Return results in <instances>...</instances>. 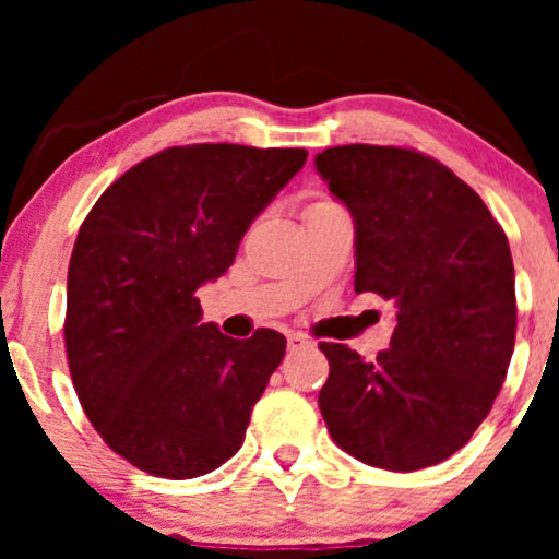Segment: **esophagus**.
Returning <instances> with one entry per match:
<instances>
[{
	"mask_svg": "<svg viewBox=\"0 0 559 559\" xmlns=\"http://www.w3.org/2000/svg\"><path fill=\"white\" fill-rule=\"evenodd\" d=\"M305 346H310L307 336H301V333H288V352L305 349Z\"/></svg>",
	"mask_w": 559,
	"mask_h": 559,
	"instance_id": "1",
	"label": "esophagus"
}]
</instances>
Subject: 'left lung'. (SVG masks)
Segmentation results:
<instances>
[{
	"label": "left lung",
	"instance_id": "left-lung-1",
	"mask_svg": "<svg viewBox=\"0 0 559 559\" xmlns=\"http://www.w3.org/2000/svg\"><path fill=\"white\" fill-rule=\"evenodd\" d=\"M355 221V292L396 305L391 346L365 362L320 344L318 404L344 452L409 473L463 449L489 415L515 346V267L502 226L447 165L402 146L316 157Z\"/></svg>",
	"mask_w": 559,
	"mask_h": 559
}]
</instances>
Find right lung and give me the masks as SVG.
Instances as JSON below:
<instances>
[{
    "mask_svg": "<svg viewBox=\"0 0 559 559\" xmlns=\"http://www.w3.org/2000/svg\"><path fill=\"white\" fill-rule=\"evenodd\" d=\"M305 150L170 146L133 165L86 215L68 267L66 349L105 444L157 478H197L243 444L286 355L284 333L230 338L197 288L305 165Z\"/></svg>",
    "mask_w": 559,
    "mask_h": 559,
    "instance_id": "right-lung-1",
    "label": "right lung"
}]
</instances>
